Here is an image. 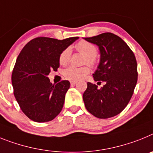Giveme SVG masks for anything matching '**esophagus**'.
Returning a JSON list of instances; mask_svg holds the SVG:
<instances>
[{
    "instance_id": "1",
    "label": "esophagus",
    "mask_w": 153,
    "mask_h": 153,
    "mask_svg": "<svg viewBox=\"0 0 153 153\" xmlns=\"http://www.w3.org/2000/svg\"><path fill=\"white\" fill-rule=\"evenodd\" d=\"M76 83H77V82H75V81H72V82H71V85H75Z\"/></svg>"
}]
</instances>
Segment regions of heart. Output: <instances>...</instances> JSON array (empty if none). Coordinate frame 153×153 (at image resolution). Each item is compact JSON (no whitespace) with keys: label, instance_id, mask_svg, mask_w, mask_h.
<instances>
[{"label":"heart","instance_id":"heart-1","mask_svg":"<svg viewBox=\"0 0 153 153\" xmlns=\"http://www.w3.org/2000/svg\"><path fill=\"white\" fill-rule=\"evenodd\" d=\"M75 48L78 51L83 54L85 56V62L89 65H94L95 64V57L98 53L96 47L90 42L85 41H81L75 45ZM71 51L69 48L64 49L59 55V63L62 65H66L70 61ZM89 72L88 67L77 68L75 66H70L64 70L63 75L66 78L71 81H78L84 78Z\"/></svg>","mask_w":153,"mask_h":153}]
</instances>
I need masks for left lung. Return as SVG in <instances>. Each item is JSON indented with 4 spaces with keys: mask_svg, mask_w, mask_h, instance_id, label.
Returning <instances> with one entry per match:
<instances>
[{
    "mask_svg": "<svg viewBox=\"0 0 153 153\" xmlns=\"http://www.w3.org/2000/svg\"><path fill=\"white\" fill-rule=\"evenodd\" d=\"M84 39L99 46L100 62L93 78L95 82H105L100 89L88 82L83 94L85 106L99 119L115 116L127 106L137 83V62L134 53L122 38L112 33Z\"/></svg>",
    "mask_w": 153,
    "mask_h": 153,
    "instance_id": "left-lung-1",
    "label": "left lung"
}]
</instances>
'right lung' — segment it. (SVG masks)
<instances>
[{
  "instance_id": "add662e5",
  "label": "right lung",
  "mask_w": 153,
  "mask_h": 153,
  "mask_svg": "<svg viewBox=\"0 0 153 153\" xmlns=\"http://www.w3.org/2000/svg\"><path fill=\"white\" fill-rule=\"evenodd\" d=\"M77 39L38 37L20 52L11 75L14 95L21 109L32 121L49 122L62 111L70 82L52 85L48 75L58 70L61 52Z\"/></svg>"
}]
</instances>
